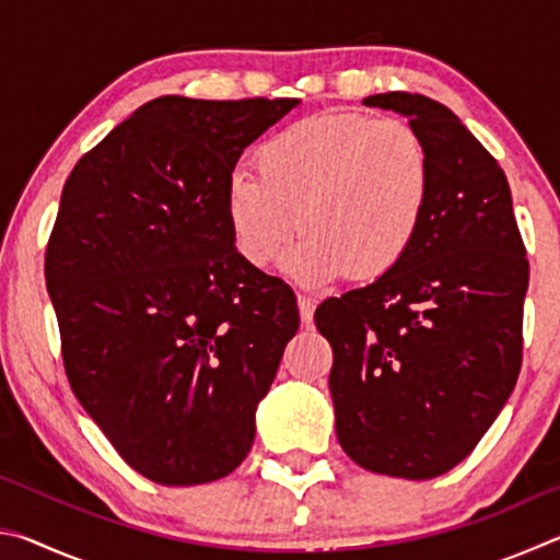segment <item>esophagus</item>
Returning a JSON list of instances; mask_svg holds the SVG:
<instances>
[{"mask_svg":"<svg viewBox=\"0 0 560 560\" xmlns=\"http://www.w3.org/2000/svg\"><path fill=\"white\" fill-rule=\"evenodd\" d=\"M314 311H316V301L311 296H299V316L303 326L314 324Z\"/></svg>","mask_w":560,"mask_h":560,"instance_id":"obj_1","label":"esophagus"}]
</instances>
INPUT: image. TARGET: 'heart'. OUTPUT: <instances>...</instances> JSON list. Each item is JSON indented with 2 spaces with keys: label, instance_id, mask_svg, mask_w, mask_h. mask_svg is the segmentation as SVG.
I'll return each mask as SVG.
<instances>
[{
  "label": "heart",
  "instance_id": "obj_1",
  "mask_svg": "<svg viewBox=\"0 0 560 560\" xmlns=\"http://www.w3.org/2000/svg\"><path fill=\"white\" fill-rule=\"evenodd\" d=\"M259 173L236 167L224 183L234 249L264 269L301 230L283 259L301 287L320 289L353 269L377 279L412 249L428 220L434 167L410 122L360 113H318L259 148Z\"/></svg>",
  "mask_w": 560,
  "mask_h": 560
}]
</instances>
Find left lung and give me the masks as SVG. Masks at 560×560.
Listing matches in <instances>:
<instances>
[{
    "label": "left lung",
    "mask_w": 560,
    "mask_h": 560,
    "mask_svg": "<svg viewBox=\"0 0 560 560\" xmlns=\"http://www.w3.org/2000/svg\"><path fill=\"white\" fill-rule=\"evenodd\" d=\"M428 143L434 189L407 257L316 308L334 348L340 447L363 469L432 479L469 457L521 371L528 261L504 170L454 113L420 93H377Z\"/></svg>",
    "instance_id": "1"
}]
</instances>
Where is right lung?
Wrapping results in <instances>:
<instances>
[{
  "mask_svg": "<svg viewBox=\"0 0 560 560\" xmlns=\"http://www.w3.org/2000/svg\"><path fill=\"white\" fill-rule=\"evenodd\" d=\"M296 98L140 106L66 179L46 283L71 390L132 469L222 479L299 330L293 291L246 264L224 217L244 148Z\"/></svg>",
  "mask_w": 560,
  "mask_h": 560,
  "instance_id": "add662e5",
  "label": "right lung"
}]
</instances>
